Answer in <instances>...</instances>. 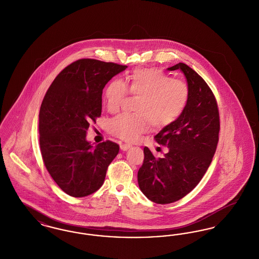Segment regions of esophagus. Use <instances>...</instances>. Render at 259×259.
I'll return each mask as SVG.
<instances>
[{
  "mask_svg": "<svg viewBox=\"0 0 259 259\" xmlns=\"http://www.w3.org/2000/svg\"><path fill=\"white\" fill-rule=\"evenodd\" d=\"M130 148H131V145H130V144H127V143H121V144H120V148H121L122 150H127V149H129Z\"/></svg>",
  "mask_w": 259,
  "mask_h": 259,
  "instance_id": "obj_1",
  "label": "esophagus"
}]
</instances>
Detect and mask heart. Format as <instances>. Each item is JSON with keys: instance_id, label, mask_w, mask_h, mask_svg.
<instances>
[{"instance_id": "1", "label": "heart", "mask_w": 259, "mask_h": 259, "mask_svg": "<svg viewBox=\"0 0 259 259\" xmlns=\"http://www.w3.org/2000/svg\"><path fill=\"white\" fill-rule=\"evenodd\" d=\"M128 92L139 96L136 113L124 112L109 121V131L125 141H135L148 132L152 124L163 128L174 123L185 111L190 89L187 82L174 78L158 69H137L125 83L121 78L111 79L104 92L107 110L116 112Z\"/></svg>"}]
</instances>
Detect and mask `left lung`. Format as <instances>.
I'll list each match as a JSON object with an SVG mask.
<instances>
[{"mask_svg":"<svg viewBox=\"0 0 259 259\" xmlns=\"http://www.w3.org/2000/svg\"><path fill=\"white\" fill-rule=\"evenodd\" d=\"M168 70L185 74L190 89L189 102L178 120L154 136L169 151L155 158L145 147V158L138 172L142 192L162 205L185 197L200 183L214 155L221 129L217 99L207 82L184 63Z\"/></svg>","mask_w":259,"mask_h":259,"instance_id":"1","label":"left lung"}]
</instances>
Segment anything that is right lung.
<instances>
[{"instance_id": "right-lung-1", "label": "right lung", "mask_w": 259, "mask_h": 259, "mask_svg": "<svg viewBox=\"0 0 259 259\" xmlns=\"http://www.w3.org/2000/svg\"><path fill=\"white\" fill-rule=\"evenodd\" d=\"M127 68L112 62L79 59L52 81L38 114L39 147L53 181L73 197H85L104 184L119 146L106 141L92 148L87 130L102 112V94L111 77Z\"/></svg>"}]
</instances>
